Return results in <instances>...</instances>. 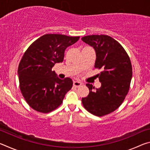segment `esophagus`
<instances>
[{
    "mask_svg": "<svg viewBox=\"0 0 150 150\" xmlns=\"http://www.w3.org/2000/svg\"><path fill=\"white\" fill-rule=\"evenodd\" d=\"M82 85V83L81 82L79 81H73V86H75V87H79Z\"/></svg>",
    "mask_w": 150,
    "mask_h": 150,
    "instance_id": "1",
    "label": "esophagus"
}]
</instances>
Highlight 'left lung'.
Masks as SVG:
<instances>
[{
	"mask_svg": "<svg viewBox=\"0 0 150 150\" xmlns=\"http://www.w3.org/2000/svg\"><path fill=\"white\" fill-rule=\"evenodd\" d=\"M83 42L94 48L96 53L95 67L102 69L98 75L100 88L86 84L89 93L82 98L86 110L93 115L102 116L116 110L128 92L132 77V68L123 47L107 35H91L83 37Z\"/></svg>",
	"mask_w": 150,
	"mask_h": 150,
	"instance_id": "1",
	"label": "left lung"
}]
</instances>
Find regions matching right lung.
<instances>
[{
    "label": "right lung",
    "mask_w": 150,
    "mask_h": 150,
    "mask_svg": "<svg viewBox=\"0 0 150 150\" xmlns=\"http://www.w3.org/2000/svg\"><path fill=\"white\" fill-rule=\"evenodd\" d=\"M79 37L49 34L42 35L30 45L19 63L20 88L27 103L36 111L47 113L63 103L73 86L67 77L61 79L52 69L62 62L66 48Z\"/></svg>",
    "instance_id": "add662e5"
}]
</instances>
